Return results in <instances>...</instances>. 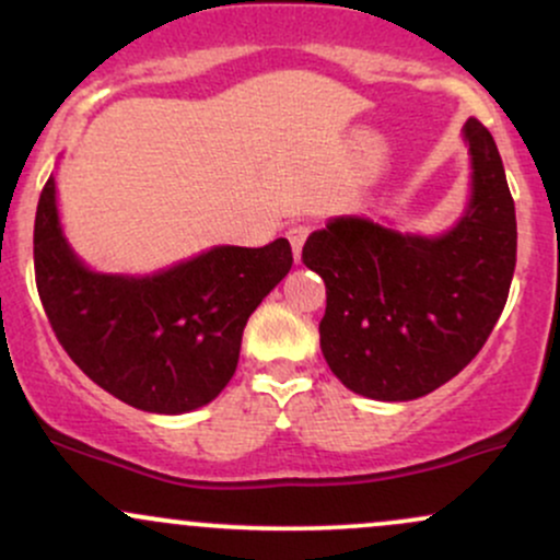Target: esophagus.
Wrapping results in <instances>:
<instances>
[{
  "label": "esophagus",
  "mask_w": 560,
  "mask_h": 560,
  "mask_svg": "<svg viewBox=\"0 0 560 560\" xmlns=\"http://www.w3.org/2000/svg\"><path fill=\"white\" fill-rule=\"evenodd\" d=\"M307 234H311V229H307L305 223H294V226L287 229V240H289V244H292L294 262L302 260V244H305Z\"/></svg>",
  "instance_id": "obj_1"
}]
</instances>
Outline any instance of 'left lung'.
Instances as JSON below:
<instances>
[{
	"mask_svg": "<svg viewBox=\"0 0 560 560\" xmlns=\"http://www.w3.org/2000/svg\"><path fill=\"white\" fill-rule=\"evenodd\" d=\"M468 202L442 234L363 215L329 218L302 247L326 284L320 352L355 395L405 402L474 361L516 268V208L492 133L468 118Z\"/></svg>",
	"mask_w": 560,
	"mask_h": 560,
	"instance_id": "left-lung-1",
	"label": "left lung"
}]
</instances>
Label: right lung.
I'll list each match as a JSON object with an SVG mask.
<instances>
[{"label": "right lung", "mask_w": 560, "mask_h": 560, "mask_svg": "<svg viewBox=\"0 0 560 560\" xmlns=\"http://www.w3.org/2000/svg\"><path fill=\"white\" fill-rule=\"evenodd\" d=\"M36 287L73 363L110 395L178 416L221 395L255 307L292 268V247L215 244L155 273L94 271L70 247L55 173L34 226Z\"/></svg>", "instance_id": "1"}]
</instances>
